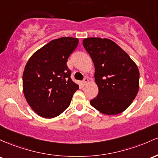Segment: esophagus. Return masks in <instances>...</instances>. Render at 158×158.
Here are the masks:
<instances>
[{
	"label": "esophagus",
	"mask_w": 158,
	"mask_h": 158,
	"mask_svg": "<svg viewBox=\"0 0 158 158\" xmlns=\"http://www.w3.org/2000/svg\"><path fill=\"white\" fill-rule=\"evenodd\" d=\"M88 83H89V79L86 78H86H84V81H83V84H84V86H86V85Z\"/></svg>",
	"instance_id": "34e87169"
}]
</instances>
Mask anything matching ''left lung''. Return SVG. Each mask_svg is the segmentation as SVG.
<instances>
[{
  "label": "left lung",
  "mask_w": 158,
  "mask_h": 158,
  "mask_svg": "<svg viewBox=\"0 0 158 158\" xmlns=\"http://www.w3.org/2000/svg\"><path fill=\"white\" fill-rule=\"evenodd\" d=\"M84 48L95 65L97 97L90 104L103 114L123 112L136 98L139 72L128 54L109 39L89 37L83 40Z\"/></svg>",
  "instance_id": "8db88e82"
}]
</instances>
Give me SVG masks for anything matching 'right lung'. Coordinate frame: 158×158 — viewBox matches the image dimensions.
Here are the masks:
<instances>
[{
    "label": "right lung",
    "instance_id": "1",
    "mask_svg": "<svg viewBox=\"0 0 158 158\" xmlns=\"http://www.w3.org/2000/svg\"><path fill=\"white\" fill-rule=\"evenodd\" d=\"M73 37L51 41L28 60L23 72L27 102L41 117L58 116L70 105L78 85L72 81L66 63L78 45Z\"/></svg>",
    "mask_w": 158,
    "mask_h": 158
}]
</instances>
